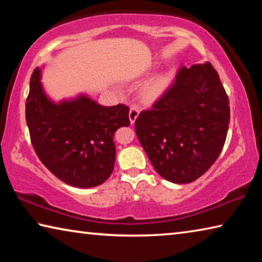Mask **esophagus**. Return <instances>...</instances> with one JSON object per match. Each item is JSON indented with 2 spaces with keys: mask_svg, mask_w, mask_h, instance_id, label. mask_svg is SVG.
Segmentation results:
<instances>
[{
  "mask_svg": "<svg viewBox=\"0 0 262 262\" xmlns=\"http://www.w3.org/2000/svg\"><path fill=\"white\" fill-rule=\"evenodd\" d=\"M139 113H140V110L137 107H132L130 111H129V120H130V123H134L135 120L137 119V117H139Z\"/></svg>",
  "mask_w": 262,
  "mask_h": 262,
  "instance_id": "1",
  "label": "esophagus"
}]
</instances>
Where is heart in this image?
Instances as JSON below:
<instances>
[{
  "label": "heart",
  "instance_id": "obj_1",
  "mask_svg": "<svg viewBox=\"0 0 262 262\" xmlns=\"http://www.w3.org/2000/svg\"><path fill=\"white\" fill-rule=\"evenodd\" d=\"M170 85V77L166 74H159L144 84L141 90V98L145 103H152L164 95Z\"/></svg>",
  "mask_w": 262,
  "mask_h": 262
}]
</instances>
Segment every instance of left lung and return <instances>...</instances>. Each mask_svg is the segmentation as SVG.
Segmentation results:
<instances>
[{
  "label": "left lung",
  "mask_w": 262,
  "mask_h": 262,
  "mask_svg": "<svg viewBox=\"0 0 262 262\" xmlns=\"http://www.w3.org/2000/svg\"><path fill=\"white\" fill-rule=\"evenodd\" d=\"M230 121L229 99L209 62L183 67L135 132L155 170L174 184H188L219 158Z\"/></svg>",
  "instance_id": "left-lung-1"
}]
</instances>
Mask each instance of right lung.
Returning a JSON list of instances; mask_svg holds the SVG:
<instances>
[{
	"instance_id": "right-lung-1",
	"label": "right lung",
	"mask_w": 262,
	"mask_h": 262,
	"mask_svg": "<svg viewBox=\"0 0 262 262\" xmlns=\"http://www.w3.org/2000/svg\"><path fill=\"white\" fill-rule=\"evenodd\" d=\"M41 69L30 79L25 117L34 151L56 178L70 186L90 188L112 174L114 133L129 126L126 105L103 106L86 95L53 101L43 90Z\"/></svg>"
}]
</instances>
